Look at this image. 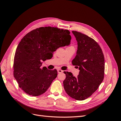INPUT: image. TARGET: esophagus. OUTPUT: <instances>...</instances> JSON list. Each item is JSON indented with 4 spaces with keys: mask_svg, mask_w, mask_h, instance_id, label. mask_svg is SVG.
I'll return each instance as SVG.
<instances>
[{
    "mask_svg": "<svg viewBox=\"0 0 121 121\" xmlns=\"http://www.w3.org/2000/svg\"><path fill=\"white\" fill-rule=\"evenodd\" d=\"M63 72V71L61 70V69H57V72H58V73H62Z\"/></svg>",
    "mask_w": 121,
    "mask_h": 121,
    "instance_id": "esophagus-1",
    "label": "esophagus"
}]
</instances>
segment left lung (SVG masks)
<instances>
[{"mask_svg": "<svg viewBox=\"0 0 121 121\" xmlns=\"http://www.w3.org/2000/svg\"><path fill=\"white\" fill-rule=\"evenodd\" d=\"M78 42L77 55L72 63L80 70L77 77L64 72V87L72 98L83 100L95 91L102 83L104 75V57L100 46L95 40L81 32L72 31Z\"/></svg>", "mask_w": 121, "mask_h": 121, "instance_id": "8db88e82", "label": "left lung"}]
</instances>
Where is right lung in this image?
I'll use <instances>...</instances> for the list:
<instances>
[{"instance_id":"obj_1","label":"right lung","mask_w":121,"mask_h":121,"mask_svg":"<svg viewBox=\"0 0 121 121\" xmlns=\"http://www.w3.org/2000/svg\"><path fill=\"white\" fill-rule=\"evenodd\" d=\"M68 30L44 27L30 31L18 45L13 60V76L25 93L37 96L48 89L57 75V71L40 67L48 58L47 51L53 52L69 45L71 36Z\"/></svg>"}]
</instances>
